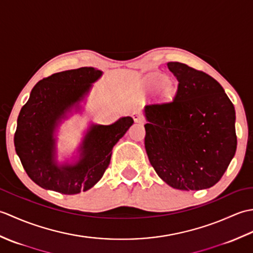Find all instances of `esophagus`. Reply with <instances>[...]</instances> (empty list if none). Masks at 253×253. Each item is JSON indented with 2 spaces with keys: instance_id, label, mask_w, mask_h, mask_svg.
I'll list each match as a JSON object with an SVG mask.
<instances>
[{
  "instance_id": "obj_1",
  "label": "esophagus",
  "mask_w": 253,
  "mask_h": 253,
  "mask_svg": "<svg viewBox=\"0 0 253 253\" xmlns=\"http://www.w3.org/2000/svg\"><path fill=\"white\" fill-rule=\"evenodd\" d=\"M131 116H132V120L135 121V123H139V124H143V117L139 114L138 112H133L132 114H131Z\"/></svg>"
}]
</instances>
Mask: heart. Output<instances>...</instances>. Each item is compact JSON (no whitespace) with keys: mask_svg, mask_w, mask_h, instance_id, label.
Segmentation results:
<instances>
[{"mask_svg":"<svg viewBox=\"0 0 253 253\" xmlns=\"http://www.w3.org/2000/svg\"><path fill=\"white\" fill-rule=\"evenodd\" d=\"M165 80V78L162 76V75H155V76H152L151 78H149V83L155 84V85H160ZM176 88L174 87V84L171 82H166L162 84V88H161V92H162V96L164 99H171L175 94Z\"/></svg>","mask_w":253,"mask_h":253,"instance_id":"b5f03b06","label":"heart"}]
</instances>
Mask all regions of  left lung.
<instances>
[{"instance_id":"8db88e82","label":"left lung","mask_w":253,"mask_h":253,"mask_svg":"<svg viewBox=\"0 0 253 253\" xmlns=\"http://www.w3.org/2000/svg\"><path fill=\"white\" fill-rule=\"evenodd\" d=\"M168 67L178 87L171 102L144 106L148 158L175 189H207L222 178L235 155V107L208 74L178 62Z\"/></svg>"}]
</instances>
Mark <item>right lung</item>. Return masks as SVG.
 I'll return each mask as SVG.
<instances>
[{
  "instance_id": "right-lung-1",
  "label": "right lung",
  "mask_w": 253,
  "mask_h": 253,
  "mask_svg": "<svg viewBox=\"0 0 253 253\" xmlns=\"http://www.w3.org/2000/svg\"><path fill=\"white\" fill-rule=\"evenodd\" d=\"M102 75L93 67L53 74L35 85L21 107L15 150L30 179L43 189L77 195L92 188L110 164L113 147L133 124L129 116L111 125L91 123L73 162H58V128L74 112L83 111L82 102Z\"/></svg>"
}]
</instances>
